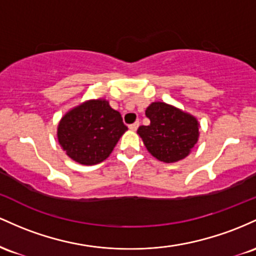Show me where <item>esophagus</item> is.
Returning <instances> with one entry per match:
<instances>
[{
  "label": "esophagus",
  "mask_w": 256,
  "mask_h": 256,
  "mask_svg": "<svg viewBox=\"0 0 256 256\" xmlns=\"http://www.w3.org/2000/svg\"><path fill=\"white\" fill-rule=\"evenodd\" d=\"M139 124H140L139 120H136V122H134L133 124L129 126V129H130V130H136L138 127H139Z\"/></svg>",
  "instance_id": "esophagus-1"
}]
</instances>
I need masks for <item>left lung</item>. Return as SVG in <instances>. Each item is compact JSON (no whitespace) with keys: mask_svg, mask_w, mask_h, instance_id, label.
<instances>
[{"mask_svg":"<svg viewBox=\"0 0 256 256\" xmlns=\"http://www.w3.org/2000/svg\"><path fill=\"white\" fill-rule=\"evenodd\" d=\"M145 114L150 124L140 126L138 134L152 156L174 163L190 154L200 136V124L192 114L160 102H152Z\"/></svg>","mask_w":256,"mask_h":256,"instance_id":"obj_1","label":"left lung"}]
</instances>
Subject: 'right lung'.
<instances>
[{
    "mask_svg": "<svg viewBox=\"0 0 256 256\" xmlns=\"http://www.w3.org/2000/svg\"><path fill=\"white\" fill-rule=\"evenodd\" d=\"M118 111L105 99L88 100L60 120L58 140L71 160L80 164L102 162L127 130Z\"/></svg>",
    "mask_w": 256,
    "mask_h": 256,
    "instance_id": "1",
    "label": "right lung"
}]
</instances>
